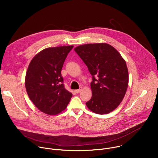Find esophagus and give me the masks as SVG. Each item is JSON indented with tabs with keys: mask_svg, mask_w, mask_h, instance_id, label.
Returning <instances> with one entry per match:
<instances>
[{
	"mask_svg": "<svg viewBox=\"0 0 158 158\" xmlns=\"http://www.w3.org/2000/svg\"><path fill=\"white\" fill-rule=\"evenodd\" d=\"M81 91V89H76V90H75L74 92H75L76 93H79Z\"/></svg>",
	"mask_w": 158,
	"mask_h": 158,
	"instance_id": "34e87169",
	"label": "esophagus"
}]
</instances>
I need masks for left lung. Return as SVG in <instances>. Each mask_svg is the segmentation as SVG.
I'll list each match as a JSON object with an SVG mask.
<instances>
[{
	"label": "left lung",
	"mask_w": 158,
	"mask_h": 158,
	"mask_svg": "<svg viewBox=\"0 0 158 158\" xmlns=\"http://www.w3.org/2000/svg\"><path fill=\"white\" fill-rule=\"evenodd\" d=\"M74 51L93 77L92 98L86 106L99 114L114 110L123 101L128 86L126 61L115 48L106 43L81 45Z\"/></svg>",
	"instance_id": "left-lung-1"
}]
</instances>
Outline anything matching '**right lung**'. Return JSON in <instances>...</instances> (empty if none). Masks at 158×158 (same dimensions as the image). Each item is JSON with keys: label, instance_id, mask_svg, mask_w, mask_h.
<instances>
[{"label": "right lung", "instance_id": "right-lung-1", "mask_svg": "<svg viewBox=\"0 0 158 158\" xmlns=\"http://www.w3.org/2000/svg\"><path fill=\"white\" fill-rule=\"evenodd\" d=\"M73 46L46 48L32 59L26 75L27 94L42 112L56 115L64 110L73 96L64 87L61 70Z\"/></svg>", "mask_w": 158, "mask_h": 158}]
</instances>
